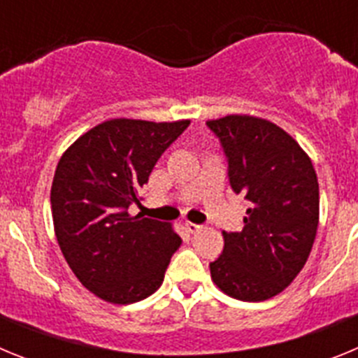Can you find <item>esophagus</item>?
I'll return each instance as SVG.
<instances>
[{
  "instance_id": "esophagus-1",
  "label": "esophagus",
  "mask_w": 358,
  "mask_h": 358,
  "mask_svg": "<svg viewBox=\"0 0 358 358\" xmlns=\"http://www.w3.org/2000/svg\"><path fill=\"white\" fill-rule=\"evenodd\" d=\"M185 229L188 231V233H199V231L202 229V226H199V224H194V222H185Z\"/></svg>"
}]
</instances>
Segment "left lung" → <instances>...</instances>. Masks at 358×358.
<instances>
[{
	"instance_id": "1",
	"label": "left lung",
	"mask_w": 358,
	"mask_h": 358,
	"mask_svg": "<svg viewBox=\"0 0 358 358\" xmlns=\"http://www.w3.org/2000/svg\"><path fill=\"white\" fill-rule=\"evenodd\" d=\"M229 163V182L249 201L242 231H224L211 280L240 301H265L296 280L319 224V182L308 154L276 123L249 115L208 120Z\"/></svg>"
}]
</instances>
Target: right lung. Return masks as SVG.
I'll list each match as a JSON object with an SVG mask.
<instances>
[{"label":"right lung","mask_w":358,"mask_h":358,"mask_svg":"<svg viewBox=\"0 0 358 358\" xmlns=\"http://www.w3.org/2000/svg\"><path fill=\"white\" fill-rule=\"evenodd\" d=\"M189 120L113 118L73 141L57 164L52 217L73 274L107 303L129 305L156 292L181 238L169 222L127 211L140 202L154 164Z\"/></svg>","instance_id":"right-lung-1"}]
</instances>
